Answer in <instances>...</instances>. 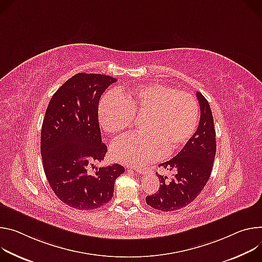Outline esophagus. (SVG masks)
Returning <instances> with one entry per match:
<instances>
[{
  "mask_svg": "<svg viewBox=\"0 0 262 262\" xmlns=\"http://www.w3.org/2000/svg\"><path fill=\"white\" fill-rule=\"evenodd\" d=\"M131 169H133V170H137V171H140V172H141V169H142V168H141L140 166H137V165L135 166V165H134V166H132V167H131Z\"/></svg>",
  "mask_w": 262,
  "mask_h": 262,
  "instance_id": "1",
  "label": "esophagus"
}]
</instances>
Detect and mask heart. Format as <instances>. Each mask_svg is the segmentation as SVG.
<instances>
[{
	"instance_id": "1",
	"label": "heart",
	"mask_w": 262,
	"mask_h": 262,
	"mask_svg": "<svg viewBox=\"0 0 262 262\" xmlns=\"http://www.w3.org/2000/svg\"><path fill=\"white\" fill-rule=\"evenodd\" d=\"M133 118L144 119V136H125L113 142L112 157L126 164L146 163L181 150L193 136L199 121L194 97L172 87L152 83L120 96L107 94L99 105V120L108 134L129 128Z\"/></svg>"
}]
</instances>
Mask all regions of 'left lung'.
Masks as SVG:
<instances>
[{
	"label": "left lung",
	"mask_w": 262,
	"mask_h": 262,
	"mask_svg": "<svg viewBox=\"0 0 262 262\" xmlns=\"http://www.w3.org/2000/svg\"><path fill=\"white\" fill-rule=\"evenodd\" d=\"M200 123L191 139L182 150L159 166L170 171V178L156 173L160 186L156 193L146 198L147 204L161 211L179 210L200 194L210 178L216 151L213 116L208 101L200 92Z\"/></svg>",
	"instance_id": "obj_1"
}]
</instances>
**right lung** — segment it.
<instances>
[{
    "label": "right lung",
    "mask_w": 262,
    "mask_h": 262,
    "mask_svg": "<svg viewBox=\"0 0 262 262\" xmlns=\"http://www.w3.org/2000/svg\"><path fill=\"white\" fill-rule=\"evenodd\" d=\"M116 81L106 75L79 73L57 90L48 105L40 139L43 169L54 193L72 208L93 210L105 205L112 199L116 178L125 171L119 163L89 171L107 153L99 101Z\"/></svg>",
    "instance_id": "obj_1"
}]
</instances>
